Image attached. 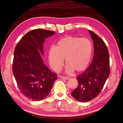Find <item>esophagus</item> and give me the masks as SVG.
<instances>
[{
    "mask_svg": "<svg viewBox=\"0 0 123 123\" xmlns=\"http://www.w3.org/2000/svg\"><path fill=\"white\" fill-rule=\"evenodd\" d=\"M60 78L62 79V80H68L69 79V77H68V76H60Z\"/></svg>",
    "mask_w": 123,
    "mask_h": 123,
    "instance_id": "obj_1",
    "label": "esophagus"
}]
</instances>
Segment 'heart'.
Returning <instances> with one entry per match:
<instances>
[{"label":"heart","instance_id":"heart-1","mask_svg":"<svg viewBox=\"0 0 123 123\" xmlns=\"http://www.w3.org/2000/svg\"><path fill=\"white\" fill-rule=\"evenodd\" d=\"M92 50V43L88 39L66 36L57 43L55 48L49 51V63L55 72H59L65 59L67 73H72L74 70L81 72L88 67Z\"/></svg>","mask_w":123,"mask_h":123}]
</instances>
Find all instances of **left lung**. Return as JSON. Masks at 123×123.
<instances>
[{"instance_id":"8db88e82","label":"left lung","mask_w":123,"mask_h":123,"mask_svg":"<svg viewBox=\"0 0 123 123\" xmlns=\"http://www.w3.org/2000/svg\"><path fill=\"white\" fill-rule=\"evenodd\" d=\"M94 43L92 61L85 72L77 77L78 85L72 92L74 98L87 102L97 97L103 89L110 74V55L104 42L89 30Z\"/></svg>"}]
</instances>
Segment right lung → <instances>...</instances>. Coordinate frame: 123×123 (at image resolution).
I'll return each instance as SVG.
<instances>
[{"label": "right lung", "mask_w": 123, "mask_h": 123, "mask_svg": "<svg viewBox=\"0 0 123 123\" xmlns=\"http://www.w3.org/2000/svg\"><path fill=\"white\" fill-rule=\"evenodd\" d=\"M55 32L42 29L29 31L14 50L12 72L20 92L28 98L40 101L48 96L57 74L43 63V43Z\"/></svg>", "instance_id": "1"}]
</instances>
